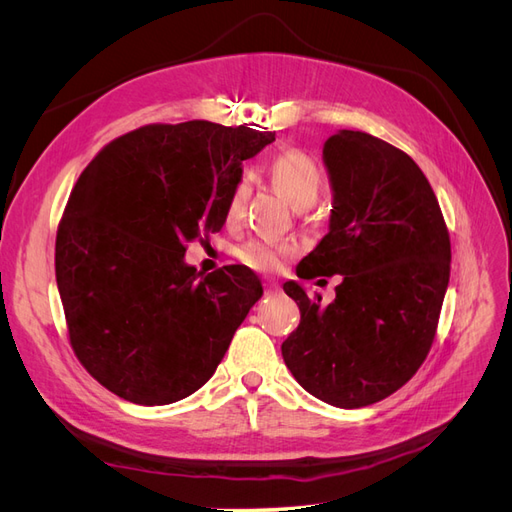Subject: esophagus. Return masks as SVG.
Returning <instances> with one entry per match:
<instances>
[{"mask_svg":"<svg viewBox=\"0 0 512 512\" xmlns=\"http://www.w3.org/2000/svg\"><path fill=\"white\" fill-rule=\"evenodd\" d=\"M262 286H265V294H269V297H273V294L280 292V286H277L273 280H265V284H262Z\"/></svg>","mask_w":512,"mask_h":512,"instance_id":"34e87169","label":"esophagus"}]
</instances>
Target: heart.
<instances>
[{
  "label": "heart",
  "mask_w": 512,
  "mask_h": 512,
  "mask_svg": "<svg viewBox=\"0 0 512 512\" xmlns=\"http://www.w3.org/2000/svg\"><path fill=\"white\" fill-rule=\"evenodd\" d=\"M269 177L277 192H280L294 209H305L309 205H314L324 190V183H327L322 166L309 156V153L299 149L277 153L269 162ZM247 194H250V181L245 177H239L232 183L226 198L224 218L228 224L239 220ZM292 254L294 245L288 241L254 239L239 247L237 258L245 267H250L254 271H275L282 265V260Z\"/></svg>",
  "instance_id": "heart-1"
}]
</instances>
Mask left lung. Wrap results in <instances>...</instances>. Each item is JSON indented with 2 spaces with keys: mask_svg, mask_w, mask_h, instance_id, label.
<instances>
[{
  "mask_svg": "<svg viewBox=\"0 0 512 512\" xmlns=\"http://www.w3.org/2000/svg\"><path fill=\"white\" fill-rule=\"evenodd\" d=\"M333 188L329 232L297 267L342 275L335 301L284 290L301 322L282 356L307 393L337 408L393 395L423 365L451 275V239L423 170L367 132L339 130L322 149Z\"/></svg>",
  "mask_w": 512,
  "mask_h": 512,
  "instance_id": "1",
  "label": "left lung"
}]
</instances>
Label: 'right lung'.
Instances as JSON below:
<instances>
[{"label": "right lung", "mask_w": 512, "mask_h": 512, "mask_svg": "<svg viewBox=\"0 0 512 512\" xmlns=\"http://www.w3.org/2000/svg\"><path fill=\"white\" fill-rule=\"evenodd\" d=\"M275 132L151 123L87 164L57 228L55 275L76 359L108 391L166 406L198 391L262 297L258 275L185 265L226 218L243 160Z\"/></svg>", "instance_id": "add662e5"}]
</instances>
